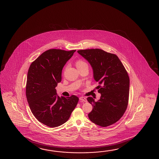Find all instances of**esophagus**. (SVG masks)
I'll return each mask as SVG.
<instances>
[{
  "label": "esophagus",
  "mask_w": 159,
  "mask_h": 159,
  "mask_svg": "<svg viewBox=\"0 0 159 159\" xmlns=\"http://www.w3.org/2000/svg\"><path fill=\"white\" fill-rule=\"evenodd\" d=\"M79 100H80L81 101H84V102H87V98H85L84 97H80L79 98Z\"/></svg>",
  "instance_id": "obj_1"
}]
</instances>
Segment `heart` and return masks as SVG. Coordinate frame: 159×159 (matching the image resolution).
I'll use <instances>...</instances> for the list:
<instances>
[{"label": "heart", "mask_w": 159, "mask_h": 159, "mask_svg": "<svg viewBox=\"0 0 159 159\" xmlns=\"http://www.w3.org/2000/svg\"><path fill=\"white\" fill-rule=\"evenodd\" d=\"M76 67L77 68L79 67H83V66H88L87 63L86 62H84V61L83 60H79L76 62Z\"/></svg>", "instance_id": "obj_1"}]
</instances>
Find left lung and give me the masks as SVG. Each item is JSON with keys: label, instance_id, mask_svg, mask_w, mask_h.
Wrapping results in <instances>:
<instances>
[{"label": "left lung", "instance_id": "obj_1", "mask_svg": "<svg viewBox=\"0 0 159 159\" xmlns=\"http://www.w3.org/2000/svg\"><path fill=\"white\" fill-rule=\"evenodd\" d=\"M78 52L89 63L94 79L98 83L100 98L96 102L92 97L87 100L93 106L88 114L92 122L107 127L117 122L126 110L130 79L126 69L117 55L101 49H86Z\"/></svg>", "mask_w": 159, "mask_h": 159}]
</instances>
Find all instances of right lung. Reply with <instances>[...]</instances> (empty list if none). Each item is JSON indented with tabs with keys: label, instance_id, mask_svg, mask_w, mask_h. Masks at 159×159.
<instances>
[{
	"label": "right lung",
	"instance_id": "obj_1",
	"mask_svg": "<svg viewBox=\"0 0 159 159\" xmlns=\"http://www.w3.org/2000/svg\"><path fill=\"white\" fill-rule=\"evenodd\" d=\"M75 50L49 49L32 63L28 72L26 96L34 116L50 127L66 122L78 104L75 95L59 97L55 87L62 80V71Z\"/></svg>",
	"mask_w": 159,
	"mask_h": 159
}]
</instances>
